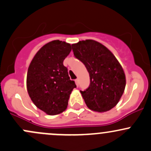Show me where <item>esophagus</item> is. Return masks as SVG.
I'll list each match as a JSON object with an SVG mask.
<instances>
[{
  "mask_svg": "<svg viewBox=\"0 0 151 151\" xmlns=\"http://www.w3.org/2000/svg\"><path fill=\"white\" fill-rule=\"evenodd\" d=\"M75 82H76V86H77V87H78V79H76Z\"/></svg>",
  "mask_w": 151,
  "mask_h": 151,
  "instance_id": "esophagus-1",
  "label": "esophagus"
}]
</instances>
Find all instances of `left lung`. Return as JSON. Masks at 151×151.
<instances>
[{"label":"left lung","instance_id":"obj_1","mask_svg":"<svg viewBox=\"0 0 151 151\" xmlns=\"http://www.w3.org/2000/svg\"><path fill=\"white\" fill-rule=\"evenodd\" d=\"M76 58L83 63L90 77V84L81 91L89 109L105 112L114 108L126 86L122 65L109 49L93 40L72 45Z\"/></svg>","mask_w":151,"mask_h":151}]
</instances>
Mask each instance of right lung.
Masks as SVG:
<instances>
[{
    "instance_id": "obj_1",
    "label": "right lung",
    "mask_w": 151,
    "mask_h": 151,
    "mask_svg": "<svg viewBox=\"0 0 151 151\" xmlns=\"http://www.w3.org/2000/svg\"><path fill=\"white\" fill-rule=\"evenodd\" d=\"M71 45L59 40L43 46L28 68L27 88L35 106L50 116L67 108L70 94L76 85L68 76L63 61L71 52Z\"/></svg>"
}]
</instances>
